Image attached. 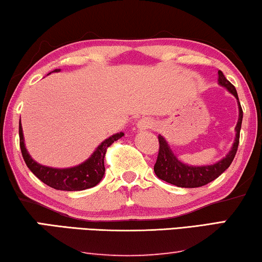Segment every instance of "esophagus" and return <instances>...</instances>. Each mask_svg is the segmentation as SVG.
Segmentation results:
<instances>
[{
	"mask_svg": "<svg viewBox=\"0 0 262 262\" xmlns=\"http://www.w3.org/2000/svg\"><path fill=\"white\" fill-rule=\"evenodd\" d=\"M154 125L155 122L151 118H142L137 123V128H138V131H145L147 128H151Z\"/></svg>",
	"mask_w": 262,
	"mask_h": 262,
	"instance_id": "obj_1",
	"label": "esophagus"
}]
</instances>
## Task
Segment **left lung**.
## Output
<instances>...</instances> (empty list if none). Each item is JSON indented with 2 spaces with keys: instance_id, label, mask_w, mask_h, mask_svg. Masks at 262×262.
<instances>
[{
  "instance_id": "8db88e82",
  "label": "left lung",
  "mask_w": 262,
  "mask_h": 262,
  "mask_svg": "<svg viewBox=\"0 0 262 262\" xmlns=\"http://www.w3.org/2000/svg\"><path fill=\"white\" fill-rule=\"evenodd\" d=\"M218 84L220 86L225 88L229 94L234 96L236 102H238L239 118L235 126V139L231 150L223 159H220L219 162L214 164L201 165V166H198V165H188L183 163L178 157L173 154L167 140L162 135H159V154L155 165V173L159 179L172 185H176L178 187H200L218 178L221 173L226 171L229 165L232 164L239 145L240 128L241 123H243V108H241L235 88L228 82L220 70L218 71Z\"/></svg>"
}]
</instances>
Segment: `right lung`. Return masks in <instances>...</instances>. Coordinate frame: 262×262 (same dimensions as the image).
Listing matches in <instances>:
<instances>
[{
  "mask_svg": "<svg viewBox=\"0 0 262 262\" xmlns=\"http://www.w3.org/2000/svg\"><path fill=\"white\" fill-rule=\"evenodd\" d=\"M59 69H56L51 72H58ZM18 134H19V147L23 156L24 162L29 170L37 177V178L47 184L55 190L61 191H82L86 188H91L100 183L103 179L104 173H105V167H104V157L106 154V148L110 145L122 138L124 136L123 132L115 134L108 137L105 140H103L96 150L92 152V155L88 158L85 162L77 165L74 167L67 168H57L50 167L46 165L38 164L36 160L31 158V156L28 152L26 144H24V137L21 119H19L18 125Z\"/></svg>",
  "mask_w": 262,
  "mask_h": 262,
  "instance_id": "obj_1",
  "label": "right lung"
}]
</instances>
